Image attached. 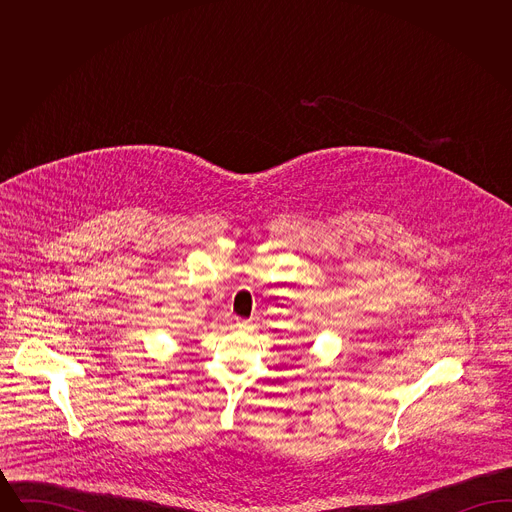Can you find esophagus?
<instances>
[{
	"label": "esophagus",
	"mask_w": 512,
	"mask_h": 512,
	"mask_svg": "<svg viewBox=\"0 0 512 512\" xmlns=\"http://www.w3.org/2000/svg\"><path fill=\"white\" fill-rule=\"evenodd\" d=\"M236 328H240V330H253V320L236 318Z\"/></svg>",
	"instance_id": "obj_1"
}]
</instances>
